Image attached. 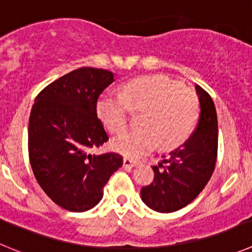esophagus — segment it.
Listing matches in <instances>:
<instances>
[{
	"instance_id": "1",
	"label": "esophagus",
	"mask_w": 252,
	"mask_h": 252,
	"mask_svg": "<svg viewBox=\"0 0 252 252\" xmlns=\"http://www.w3.org/2000/svg\"><path fill=\"white\" fill-rule=\"evenodd\" d=\"M135 165H137V162H134V160L130 159V158L126 157L123 159V167L126 169H131L133 167H135Z\"/></svg>"
}]
</instances>
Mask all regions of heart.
I'll use <instances>...</instances> for the list:
<instances>
[{
	"mask_svg": "<svg viewBox=\"0 0 252 252\" xmlns=\"http://www.w3.org/2000/svg\"><path fill=\"white\" fill-rule=\"evenodd\" d=\"M130 110L143 112L137 130L118 135L113 148L129 158H139L153 149L176 148L192 134L199 118L196 93L163 75L133 79L121 95L103 94L96 101V114L113 133L126 129Z\"/></svg>",
	"mask_w": 252,
	"mask_h": 252,
	"instance_id": "heart-1",
	"label": "heart"
}]
</instances>
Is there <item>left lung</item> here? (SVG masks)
I'll return each mask as SVG.
<instances>
[{
  "label": "left lung",
  "instance_id": "1",
  "mask_svg": "<svg viewBox=\"0 0 252 252\" xmlns=\"http://www.w3.org/2000/svg\"><path fill=\"white\" fill-rule=\"evenodd\" d=\"M201 114L193 134L173 149L158 165L154 180L140 189L142 201L152 210L169 214L192 202L215 171L219 144L216 108L208 93L196 85Z\"/></svg>",
  "mask_w": 252,
  "mask_h": 252
}]
</instances>
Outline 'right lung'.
<instances>
[{
  "mask_svg": "<svg viewBox=\"0 0 252 252\" xmlns=\"http://www.w3.org/2000/svg\"><path fill=\"white\" fill-rule=\"evenodd\" d=\"M113 81L112 71L80 67L47 85L31 109V168L45 193L71 212L98 205L104 186L123 165L121 154L90 153L109 139L96 101Z\"/></svg>",
  "mask_w": 252,
  "mask_h": 252,
  "instance_id": "right-lung-1",
  "label": "right lung"
}]
</instances>
